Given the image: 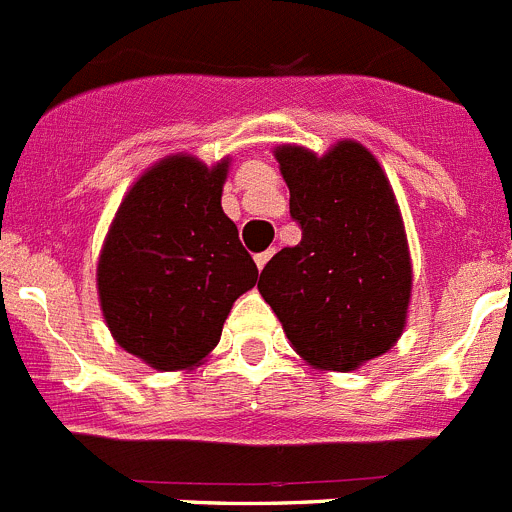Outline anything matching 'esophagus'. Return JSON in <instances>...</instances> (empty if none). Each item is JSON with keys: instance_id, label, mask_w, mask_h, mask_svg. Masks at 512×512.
Masks as SVG:
<instances>
[{"instance_id": "esophagus-1", "label": "esophagus", "mask_w": 512, "mask_h": 512, "mask_svg": "<svg viewBox=\"0 0 512 512\" xmlns=\"http://www.w3.org/2000/svg\"><path fill=\"white\" fill-rule=\"evenodd\" d=\"M271 256H274V248H269V251L259 253V256H256V266H259V269H264V266L269 264V259H271Z\"/></svg>"}]
</instances>
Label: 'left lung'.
I'll return each instance as SVG.
<instances>
[{
  "label": "left lung",
  "mask_w": 512,
  "mask_h": 512,
  "mask_svg": "<svg viewBox=\"0 0 512 512\" xmlns=\"http://www.w3.org/2000/svg\"><path fill=\"white\" fill-rule=\"evenodd\" d=\"M274 158L302 241L264 266L259 292L307 364L354 372L387 354L408 323L413 261L400 205L359 140L323 156L287 143Z\"/></svg>",
  "instance_id": "obj_1"
}]
</instances>
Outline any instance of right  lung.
I'll list each match as a JSON object with an SVG mask.
<instances>
[{"label": "right lung", "instance_id": "1", "mask_svg": "<svg viewBox=\"0 0 512 512\" xmlns=\"http://www.w3.org/2000/svg\"><path fill=\"white\" fill-rule=\"evenodd\" d=\"M230 156L207 166L171 153L122 197L97 261L104 323L128 354L158 372L200 366L230 307L259 269L223 212Z\"/></svg>", "mask_w": 512, "mask_h": 512}]
</instances>
